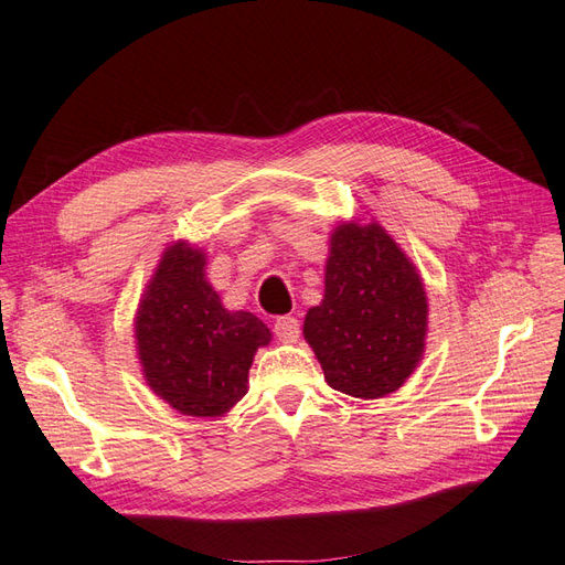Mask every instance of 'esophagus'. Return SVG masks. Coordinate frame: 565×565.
I'll return each mask as SVG.
<instances>
[{
    "label": "esophagus",
    "mask_w": 565,
    "mask_h": 565,
    "mask_svg": "<svg viewBox=\"0 0 565 565\" xmlns=\"http://www.w3.org/2000/svg\"><path fill=\"white\" fill-rule=\"evenodd\" d=\"M274 334H277V339L284 343H294L300 337V324L291 315L279 317V320L274 322Z\"/></svg>",
    "instance_id": "1"
}]
</instances>
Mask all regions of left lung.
<instances>
[{"label": "left lung", "mask_w": 565, "mask_h": 565, "mask_svg": "<svg viewBox=\"0 0 565 565\" xmlns=\"http://www.w3.org/2000/svg\"><path fill=\"white\" fill-rule=\"evenodd\" d=\"M324 298L302 334L331 388L355 398L394 394L423 360L427 296L420 274L377 222L331 234Z\"/></svg>", "instance_id": "obj_1"}]
</instances>
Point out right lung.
I'll return each instance as SVG.
<instances>
[{"label": "right lung", "mask_w": 565, "mask_h": 565, "mask_svg": "<svg viewBox=\"0 0 565 565\" xmlns=\"http://www.w3.org/2000/svg\"><path fill=\"white\" fill-rule=\"evenodd\" d=\"M207 255L169 245L136 312V349L152 392L173 411L220 417L248 392L255 351L271 331L253 312H231L205 277Z\"/></svg>", "instance_id": "1"}]
</instances>
